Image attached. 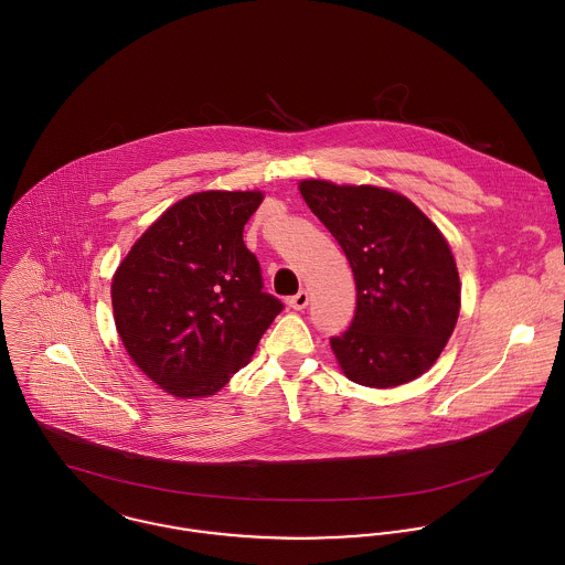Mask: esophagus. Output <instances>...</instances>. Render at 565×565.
<instances>
[{
	"instance_id": "34e87169",
	"label": "esophagus",
	"mask_w": 565,
	"mask_h": 565,
	"mask_svg": "<svg viewBox=\"0 0 565 565\" xmlns=\"http://www.w3.org/2000/svg\"><path fill=\"white\" fill-rule=\"evenodd\" d=\"M307 305H309V294L305 289L298 291L294 298H289V307L294 311H302V309H307Z\"/></svg>"
}]
</instances>
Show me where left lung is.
Returning <instances> with one entry per match:
<instances>
[{
    "label": "left lung",
    "mask_w": 565,
    "mask_h": 565,
    "mask_svg": "<svg viewBox=\"0 0 565 565\" xmlns=\"http://www.w3.org/2000/svg\"><path fill=\"white\" fill-rule=\"evenodd\" d=\"M298 189L355 276L353 324L331 340L342 373L369 387L425 375L460 313V276L445 234L396 190L327 180H302Z\"/></svg>",
    "instance_id": "left-lung-1"
}]
</instances>
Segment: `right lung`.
Instances as JSON below:
<instances>
[{
  "instance_id": "1",
  "label": "right lung",
  "mask_w": 565,
  "mask_h": 565,
  "mask_svg": "<svg viewBox=\"0 0 565 565\" xmlns=\"http://www.w3.org/2000/svg\"><path fill=\"white\" fill-rule=\"evenodd\" d=\"M263 199V190L192 192L145 230L111 278L127 355L175 398L216 394L282 311L263 294L258 260L243 243Z\"/></svg>"
}]
</instances>
